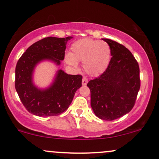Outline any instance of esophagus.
<instances>
[{"instance_id":"34e87169","label":"esophagus","mask_w":159,"mask_h":159,"mask_svg":"<svg viewBox=\"0 0 159 159\" xmlns=\"http://www.w3.org/2000/svg\"><path fill=\"white\" fill-rule=\"evenodd\" d=\"M87 82H88V79L86 77H84L83 79H82V84L86 85L87 84Z\"/></svg>"}]
</instances>
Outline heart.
<instances>
[{
  "instance_id": "b5f03b06",
  "label": "heart",
  "mask_w": 159,
  "mask_h": 159,
  "mask_svg": "<svg viewBox=\"0 0 159 159\" xmlns=\"http://www.w3.org/2000/svg\"><path fill=\"white\" fill-rule=\"evenodd\" d=\"M111 48L106 42L93 39H82L71 45L70 54L65 57L66 62L77 66V62L83 63L85 72L90 75H98L108 66Z\"/></svg>"
}]
</instances>
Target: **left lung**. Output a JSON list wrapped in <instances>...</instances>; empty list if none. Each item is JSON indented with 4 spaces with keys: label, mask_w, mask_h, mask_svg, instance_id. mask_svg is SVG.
I'll return each instance as SVG.
<instances>
[{
    "label": "left lung",
    "mask_w": 159,
    "mask_h": 159,
    "mask_svg": "<svg viewBox=\"0 0 159 159\" xmlns=\"http://www.w3.org/2000/svg\"><path fill=\"white\" fill-rule=\"evenodd\" d=\"M111 58L102 74L90 80V105L101 120L112 121L128 114L135 104L140 87L138 61L129 49L117 42L104 39Z\"/></svg>",
    "instance_id": "obj_1"
}]
</instances>
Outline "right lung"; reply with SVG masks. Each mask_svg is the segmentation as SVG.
<instances>
[{
    "label": "right lung",
    "mask_w": 159,
    "mask_h": 159,
    "mask_svg": "<svg viewBox=\"0 0 159 159\" xmlns=\"http://www.w3.org/2000/svg\"><path fill=\"white\" fill-rule=\"evenodd\" d=\"M72 36L45 37L27 49L16 66L15 87L25 108L39 116H57L68 108L76 90L81 87L82 75H68L59 70L54 84L40 90L33 84L34 67L43 60H51L60 65L64 59L66 45Z\"/></svg>",
    "instance_id": "add662e5"
}]
</instances>
